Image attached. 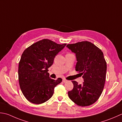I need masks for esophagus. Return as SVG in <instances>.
I'll list each match as a JSON object with an SVG mask.
<instances>
[{"mask_svg": "<svg viewBox=\"0 0 122 122\" xmlns=\"http://www.w3.org/2000/svg\"><path fill=\"white\" fill-rule=\"evenodd\" d=\"M62 81H63V82L65 83V82H67V81H68V80H66V79H63Z\"/></svg>", "mask_w": 122, "mask_h": 122, "instance_id": "obj_1", "label": "esophagus"}]
</instances>
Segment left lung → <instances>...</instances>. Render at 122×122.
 Wrapping results in <instances>:
<instances>
[{"mask_svg": "<svg viewBox=\"0 0 122 122\" xmlns=\"http://www.w3.org/2000/svg\"><path fill=\"white\" fill-rule=\"evenodd\" d=\"M66 47L76 54V70L82 76L84 81L82 85L72 81L73 88L68 92V96L78 106H89L98 99L104 87L107 64L104 54L88 41L68 44Z\"/></svg>", "mask_w": 122, "mask_h": 122, "instance_id": "1", "label": "left lung"}]
</instances>
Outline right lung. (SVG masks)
Returning a JSON list of instances; mask_svg holds the SVG:
<instances>
[{"label":"right lung","instance_id":"obj_1","mask_svg":"<svg viewBox=\"0 0 122 122\" xmlns=\"http://www.w3.org/2000/svg\"><path fill=\"white\" fill-rule=\"evenodd\" d=\"M66 44L43 39L23 52L19 62L18 80L24 96L29 102L42 104L53 96L55 87L61 82L62 79L55 80L50 78L48 68Z\"/></svg>","mask_w":122,"mask_h":122}]
</instances>
